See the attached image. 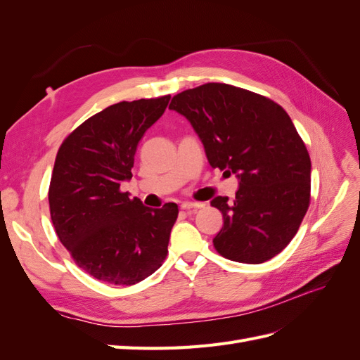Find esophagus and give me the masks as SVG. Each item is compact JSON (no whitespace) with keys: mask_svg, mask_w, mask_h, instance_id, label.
<instances>
[{"mask_svg":"<svg viewBox=\"0 0 360 360\" xmlns=\"http://www.w3.org/2000/svg\"><path fill=\"white\" fill-rule=\"evenodd\" d=\"M181 209L183 210H191V209H201V207H204V202H191V201H184L181 202Z\"/></svg>","mask_w":360,"mask_h":360,"instance_id":"esophagus-1","label":"esophagus"}]
</instances>
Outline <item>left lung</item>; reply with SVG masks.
<instances>
[{
    "mask_svg": "<svg viewBox=\"0 0 360 360\" xmlns=\"http://www.w3.org/2000/svg\"><path fill=\"white\" fill-rule=\"evenodd\" d=\"M186 117L212 168L236 174L233 201L216 197L224 225L214 249L237 263L259 264L296 236L311 200V159L285 110L234 85L209 82L172 97Z\"/></svg>",
    "mask_w": 360,
    "mask_h": 360,
    "instance_id": "obj_1",
    "label": "left lung"
}]
</instances>
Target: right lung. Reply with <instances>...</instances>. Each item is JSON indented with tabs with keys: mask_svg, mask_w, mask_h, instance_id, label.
Wrapping results in <instances>:
<instances>
[{
	"mask_svg": "<svg viewBox=\"0 0 360 360\" xmlns=\"http://www.w3.org/2000/svg\"><path fill=\"white\" fill-rule=\"evenodd\" d=\"M169 99L108 106L58 148L48 193L53 228L76 266L106 284L134 285L167 258L177 204L150 209L120 186L132 179L138 143Z\"/></svg>",
	"mask_w": 360,
	"mask_h": 360,
	"instance_id": "1",
	"label": "right lung"
}]
</instances>
